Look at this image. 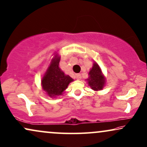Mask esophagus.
Returning <instances> with one entry per match:
<instances>
[{
	"label": "esophagus",
	"mask_w": 147,
	"mask_h": 147,
	"mask_svg": "<svg viewBox=\"0 0 147 147\" xmlns=\"http://www.w3.org/2000/svg\"><path fill=\"white\" fill-rule=\"evenodd\" d=\"M76 78L77 80H81V78H82V77H81V75L80 74H76Z\"/></svg>",
	"instance_id": "34e87169"
}]
</instances>
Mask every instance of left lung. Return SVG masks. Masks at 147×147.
I'll return each instance as SVG.
<instances>
[{
    "instance_id": "1",
    "label": "left lung",
    "mask_w": 147,
    "mask_h": 147,
    "mask_svg": "<svg viewBox=\"0 0 147 147\" xmlns=\"http://www.w3.org/2000/svg\"><path fill=\"white\" fill-rule=\"evenodd\" d=\"M86 81L91 89L94 91L101 90L105 86L106 78L96 62H94L88 72V78L86 79Z\"/></svg>"
}]
</instances>
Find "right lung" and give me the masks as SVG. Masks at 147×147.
<instances>
[{"label":"right lung","mask_w":147,"mask_h":147,"mask_svg":"<svg viewBox=\"0 0 147 147\" xmlns=\"http://www.w3.org/2000/svg\"><path fill=\"white\" fill-rule=\"evenodd\" d=\"M60 60L59 55L55 53L41 80L42 88L51 98L62 95L69 83L74 81L59 67Z\"/></svg>","instance_id":"obj_1"}]
</instances>
